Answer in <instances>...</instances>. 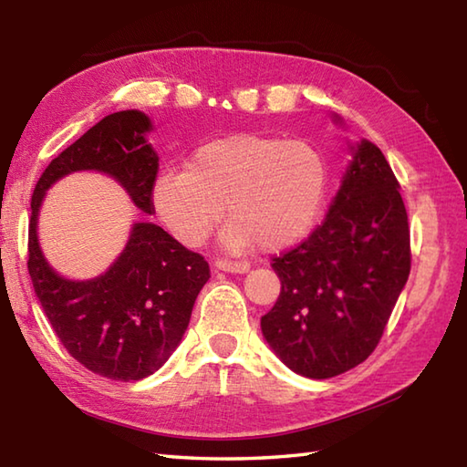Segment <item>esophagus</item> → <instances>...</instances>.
<instances>
[{
	"label": "esophagus",
	"instance_id": "esophagus-1",
	"mask_svg": "<svg viewBox=\"0 0 467 467\" xmlns=\"http://www.w3.org/2000/svg\"><path fill=\"white\" fill-rule=\"evenodd\" d=\"M249 263L246 261H231V259H216L214 269L224 273H246L249 271Z\"/></svg>",
	"mask_w": 467,
	"mask_h": 467
}]
</instances>
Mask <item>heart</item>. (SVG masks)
Wrapping results in <instances>:
<instances>
[{
    "instance_id": "b5f03b06",
    "label": "heart",
    "mask_w": 467,
    "mask_h": 467,
    "mask_svg": "<svg viewBox=\"0 0 467 467\" xmlns=\"http://www.w3.org/2000/svg\"><path fill=\"white\" fill-rule=\"evenodd\" d=\"M325 191L327 164L313 144L234 134L198 146L186 171L158 174L152 206L186 246L202 244L224 210L231 218L223 231L228 249L254 243L261 251H281L309 233Z\"/></svg>"
}]
</instances>
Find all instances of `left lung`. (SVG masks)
I'll list each match as a JSON object with an SVG mask.
<instances>
[{"mask_svg":"<svg viewBox=\"0 0 467 467\" xmlns=\"http://www.w3.org/2000/svg\"><path fill=\"white\" fill-rule=\"evenodd\" d=\"M271 266L281 293L261 329L295 373L327 379L375 351L411 271L408 213L379 148L357 146L329 214Z\"/></svg>","mask_w":467,"mask_h":467,"instance_id":"1","label":"left lung"}]
</instances>
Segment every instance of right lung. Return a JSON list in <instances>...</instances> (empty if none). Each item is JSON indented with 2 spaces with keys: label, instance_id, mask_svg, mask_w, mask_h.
Segmentation results:
<instances>
[{
  "label": "right lung",
  "instance_id": "1",
  "mask_svg": "<svg viewBox=\"0 0 467 467\" xmlns=\"http://www.w3.org/2000/svg\"><path fill=\"white\" fill-rule=\"evenodd\" d=\"M148 130L150 120L142 112H116L57 154L36 184L27 231V271L57 339L86 369L116 381L144 379L172 355L198 293L211 279L208 263L164 228L138 223L104 275L67 281L42 256L36 223L49 184L74 171L114 176L134 204L152 214L158 156L144 140Z\"/></svg>",
  "mask_w": 467,
  "mask_h": 467
}]
</instances>
